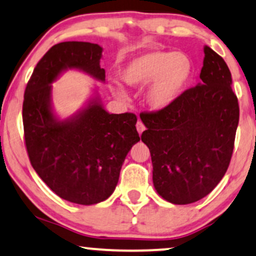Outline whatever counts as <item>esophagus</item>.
Segmentation results:
<instances>
[{
	"instance_id": "obj_1",
	"label": "esophagus",
	"mask_w": 256,
	"mask_h": 256,
	"mask_svg": "<svg viewBox=\"0 0 256 256\" xmlns=\"http://www.w3.org/2000/svg\"><path fill=\"white\" fill-rule=\"evenodd\" d=\"M136 128H137V131H138L139 134H140L142 132L145 130V126H144V124L140 120L137 122V124H136Z\"/></svg>"
}]
</instances>
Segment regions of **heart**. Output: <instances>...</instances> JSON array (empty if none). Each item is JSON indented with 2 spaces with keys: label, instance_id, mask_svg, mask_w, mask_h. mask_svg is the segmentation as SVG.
Wrapping results in <instances>:
<instances>
[{
  "label": "heart",
  "instance_id": "heart-1",
  "mask_svg": "<svg viewBox=\"0 0 256 256\" xmlns=\"http://www.w3.org/2000/svg\"><path fill=\"white\" fill-rule=\"evenodd\" d=\"M192 61L186 54L152 50L136 56L122 70V80L130 86L148 85L146 102L152 110L160 111L172 104L189 82ZM120 96L124 92L119 87Z\"/></svg>",
  "mask_w": 256,
  "mask_h": 256
}]
</instances>
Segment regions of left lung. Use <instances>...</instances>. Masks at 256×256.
Returning a JSON list of instances; mask_svg holds the SVG:
<instances>
[{
  "label": "left lung",
  "mask_w": 256,
  "mask_h": 256,
  "mask_svg": "<svg viewBox=\"0 0 256 256\" xmlns=\"http://www.w3.org/2000/svg\"><path fill=\"white\" fill-rule=\"evenodd\" d=\"M200 78L197 86L184 90L169 108L140 114L154 189L172 204H189L212 192L234 150L240 108L232 74L208 46Z\"/></svg>",
  "instance_id": "left-lung-1"
}]
</instances>
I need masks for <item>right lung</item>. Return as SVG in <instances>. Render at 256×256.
<instances>
[{
    "label": "right lung",
    "instance_id": "right-lung-1",
    "mask_svg": "<svg viewBox=\"0 0 256 256\" xmlns=\"http://www.w3.org/2000/svg\"><path fill=\"white\" fill-rule=\"evenodd\" d=\"M102 48L82 41L60 42L38 61L24 90L26 148L32 166L61 198L90 206L117 186L126 154L140 140L134 113L110 114L98 92L85 108L61 120L52 108V84L67 70L105 82Z\"/></svg>",
    "mask_w": 256,
    "mask_h": 256
}]
</instances>
